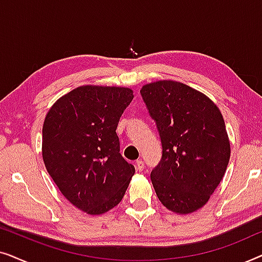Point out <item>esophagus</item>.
I'll return each instance as SVG.
<instances>
[{
  "instance_id": "34e87169",
  "label": "esophagus",
  "mask_w": 262,
  "mask_h": 262,
  "mask_svg": "<svg viewBox=\"0 0 262 262\" xmlns=\"http://www.w3.org/2000/svg\"><path fill=\"white\" fill-rule=\"evenodd\" d=\"M135 164H136V168H137V170L142 171L143 169H144V162H143L142 160H137Z\"/></svg>"
}]
</instances>
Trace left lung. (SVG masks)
Wrapping results in <instances>:
<instances>
[{
  "mask_svg": "<svg viewBox=\"0 0 262 262\" xmlns=\"http://www.w3.org/2000/svg\"><path fill=\"white\" fill-rule=\"evenodd\" d=\"M141 95L162 143V159L150 174L157 198L173 212H194L209 202L230 159L223 116L212 100L181 82H151Z\"/></svg>",
  "mask_w": 262,
  "mask_h": 262,
  "instance_id": "obj_1",
  "label": "left lung"
}]
</instances>
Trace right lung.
<instances>
[{"label": "right lung", "instance_id": "right-lung-1", "mask_svg": "<svg viewBox=\"0 0 262 262\" xmlns=\"http://www.w3.org/2000/svg\"><path fill=\"white\" fill-rule=\"evenodd\" d=\"M134 99L125 87L81 85L63 95L42 125V160L69 202L102 214L121 202L135 167L121 156L117 126Z\"/></svg>", "mask_w": 262, "mask_h": 262}]
</instances>
